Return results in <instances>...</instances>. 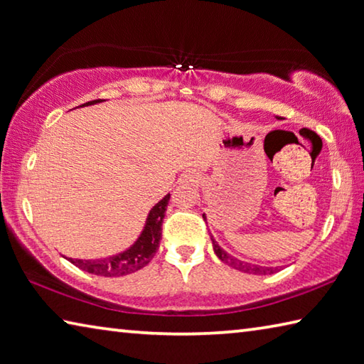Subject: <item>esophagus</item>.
<instances>
[{"mask_svg":"<svg viewBox=\"0 0 364 364\" xmlns=\"http://www.w3.org/2000/svg\"><path fill=\"white\" fill-rule=\"evenodd\" d=\"M183 181L187 182V183H191V182H196V177H195L193 173H188V174H185V179Z\"/></svg>","mask_w":364,"mask_h":364,"instance_id":"obj_1","label":"esophagus"}]
</instances>
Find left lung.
<instances>
[{
  "label": "left lung",
  "mask_w": 364,
  "mask_h": 364,
  "mask_svg": "<svg viewBox=\"0 0 364 364\" xmlns=\"http://www.w3.org/2000/svg\"><path fill=\"white\" fill-rule=\"evenodd\" d=\"M203 218L205 220V214H203ZM212 239V245H214V252L215 255L222 259L223 263H226L231 267H235V269L237 271H242V272H247V274H257V276H266V274H274L276 271H279V267H266V266H258V264H252V263H245V262H241V259H237L235 257H231L226 253L220 245L217 244V241L214 237L210 236Z\"/></svg>",
  "instance_id": "obj_1"
}]
</instances>
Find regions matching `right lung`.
I'll return each instance as SVG.
<instances>
[{
  "label": "right lung",
  "mask_w": 364,
  "mask_h": 364,
  "mask_svg": "<svg viewBox=\"0 0 364 364\" xmlns=\"http://www.w3.org/2000/svg\"><path fill=\"white\" fill-rule=\"evenodd\" d=\"M102 100H93L88 101L85 105L80 106H88V105H97ZM169 196L166 195L161 201L156 203L152 210L149 212L146 226L141 232L132 247L128 250L119 253V255L109 257V258H101V259H77V258H68L70 262L77 266L79 269L87 271L95 276H102V277H120L127 276V274H132L139 271L141 267L150 263V259L155 257L156 250L160 247V239H161V225L164 218V212H166Z\"/></svg>",
  "instance_id": "obj_1"
}]
</instances>
